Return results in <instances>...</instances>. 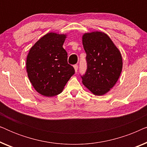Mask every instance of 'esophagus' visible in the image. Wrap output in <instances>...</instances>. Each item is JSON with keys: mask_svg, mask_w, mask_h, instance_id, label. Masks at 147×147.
Here are the masks:
<instances>
[{"mask_svg": "<svg viewBox=\"0 0 147 147\" xmlns=\"http://www.w3.org/2000/svg\"><path fill=\"white\" fill-rule=\"evenodd\" d=\"M74 69H75V71L77 72L78 69V65H74Z\"/></svg>", "mask_w": 147, "mask_h": 147, "instance_id": "34e87169", "label": "esophagus"}]
</instances>
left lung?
I'll return each instance as SVG.
<instances>
[{"instance_id":"8db88e82","label":"left lung","mask_w":147,"mask_h":147,"mask_svg":"<svg viewBox=\"0 0 147 147\" xmlns=\"http://www.w3.org/2000/svg\"><path fill=\"white\" fill-rule=\"evenodd\" d=\"M82 43L86 53L87 69L81 76L83 84L92 93L102 96L114 87L122 69L121 53L103 32L84 34Z\"/></svg>"}]
</instances>
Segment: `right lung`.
Instances as JSON below:
<instances>
[{
  "label": "right lung",
  "instance_id": "add662e5",
  "mask_svg": "<svg viewBox=\"0 0 147 147\" xmlns=\"http://www.w3.org/2000/svg\"><path fill=\"white\" fill-rule=\"evenodd\" d=\"M65 34L49 33L31 48L26 67L32 86L38 93L47 97L58 95L75 74L67 63V53L63 48Z\"/></svg>",
  "mask_w": 147,
  "mask_h": 147
}]
</instances>
